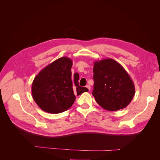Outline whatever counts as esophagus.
Wrapping results in <instances>:
<instances>
[{
	"instance_id": "1",
	"label": "esophagus",
	"mask_w": 160,
	"mask_h": 160,
	"mask_svg": "<svg viewBox=\"0 0 160 160\" xmlns=\"http://www.w3.org/2000/svg\"><path fill=\"white\" fill-rule=\"evenodd\" d=\"M86 88H88L89 91L91 90V87H90V85H86Z\"/></svg>"
}]
</instances>
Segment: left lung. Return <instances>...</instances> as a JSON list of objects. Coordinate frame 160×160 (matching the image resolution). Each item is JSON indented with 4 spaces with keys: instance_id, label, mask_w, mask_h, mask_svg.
Returning a JSON list of instances; mask_svg holds the SVG:
<instances>
[{
    "instance_id": "obj_1",
    "label": "left lung",
    "mask_w": 160,
    "mask_h": 160,
    "mask_svg": "<svg viewBox=\"0 0 160 160\" xmlns=\"http://www.w3.org/2000/svg\"><path fill=\"white\" fill-rule=\"evenodd\" d=\"M93 91L96 102L108 111L126 108L135 95V86L129 74L112 59L94 62Z\"/></svg>"
}]
</instances>
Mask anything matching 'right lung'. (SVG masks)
<instances>
[{
  "instance_id": "obj_1",
  "label": "right lung",
  "mask_w": 160,
  "mask_h": 160,
  "mask_svg": "<svg viewBox=\"0 0 160 160\" xmlns=\"http://www.w3.org/2000/svg\"><path fill=\"white\" fill-rule=\"evenodd\" d=\"M72 61L61 57L42 69L34 79L32 95L42 110L50 113H59L69 109L79 95L88 89L79 85V75L71 77Z\"/></svg>"
}]
</instances>
